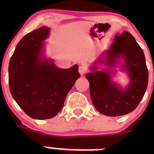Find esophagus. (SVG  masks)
I'll return each mask as SVG.
<instances>
[{
    "label": "esophagus",
    "mask_w": 154,
    "mask_h": 154,
    "mask_svg": "<svg viewBox=\"0 0 154 154\" xmlns=\"http://www.w3.org/2000/svg\"><path fill=\"white\" fill-rule=\"evenodd\" d=\"M78 71H79V73L80 74V75L83 76V74H85L87 72V68L83 66H80Z\"/></svg>",
    "instance_id": "obj_1"
}]
</instances>
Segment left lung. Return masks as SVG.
Segmentation results:
<instances>
[{
    "mask_svg": "<svg viewBox=\"0 0 154 154\" xmlns=\"http://www.w3.org/2000/svg\"><path fill=\"white\" fill-rule=\"evenodd\" d=\"M115 42L96 61L95 64L105 63L112 66L120 56L125 59V71L130 77L128 88L122 90L112 82L110 70L95 71L87 74L89 82L90 95L94 108L101 114L107 116H124L135 109L143 97L148 83V70L142 49L136 42L134 37L127 31L116 35ZM106 59L105 62L103 60Z\"/></svg>",
    "mask_w": 154,
    "mask_h": 154,
    "instance_id": "8db88e82",
    "label": "left lung"
}]
</instances>
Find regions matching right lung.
<instances>
[{"mask_svg":"<svg viewBox=\"0 0 154 154\" xmlns=\"http://www.w3.org/2000/svg\"><path fill=\"white\" fill-rule=\"evenodd\" d=\"M49 31L44 26L26 34L17 45L9 64L11 94L27 116L38 120L58 114L80 76L77 65L61 69L52 61L40 59L42 41Z\"/></svg>","mask_w":154,"mask_h":154,"instance_id":"add662e5","label":"right lung"}]
</instances>
